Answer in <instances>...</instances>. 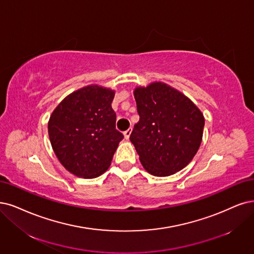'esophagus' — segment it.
Returning <instances> with one entry per match:
<instances>
[{"label": "esophagus", "instance_id": "obj_1", "mask_svg": "<svg viewBox=\"0 0 254 254\" xmlns=\"http://www.w3.org/2000/svg\"><path fill=\"white\" fill-rule=\"evenodd\" d=\"M132 127H129L128 129H127L126 132H124V135H125V138L127 140L128 138H129V136H130V133H132Z\"/></svg>", "mask_w": 254, "mask_h": 254}]
</instances>
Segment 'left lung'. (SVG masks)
<instances>
[{
    "label": "left lung",
    "instance_id": "1",
    "mask_svg": "<svg viewBox=\"0 0 254 254\" xmlns=\"http://www.w3.org/2000/svg\"><path fill=\"white\" fill-rule=\"evenodd\" d=\"M139 122L129 140L145 170L171 176L189 164L200 147L205 120L201 111L179 91L154 82L134 92Z\"/></svg>",
    "mask_w": 254,
    "mask_h": 254
}]
</instances>
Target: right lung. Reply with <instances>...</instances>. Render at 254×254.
Masks as SVG:
<instances>
[{
    "mask_svg": "<svg viewBox=\"0 0 254 254\" xmlns=\"http://www.w3.org/2000/svg\"><path fill=\"white\" fill-rule=\"evenodd\" d=\"M114 94L89 86L70 94L52 113L48 124L52 148L75 176L95 178L105 173L124 139L111 106Z\"/></svg>",
    "mask_w": 254,
    "mask_h": 254,
    "instance_id": "obj_1",
    "label": "right lung"
}]
</instances>
